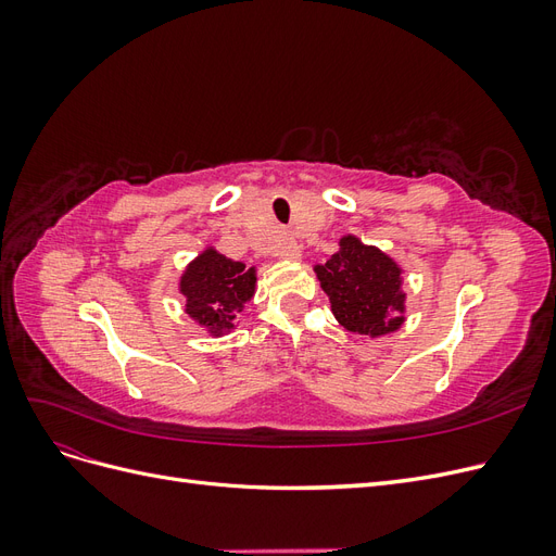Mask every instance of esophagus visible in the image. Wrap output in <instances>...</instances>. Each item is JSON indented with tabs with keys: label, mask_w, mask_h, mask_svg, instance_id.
Wrapping results in <instances>:
<instances>
[{
	"label": "esophagus",
	"mask_w": 556,
	"mask_h": 556,
	"mask_svg": "<svg viewBox=\"0 0 556 556\" xmlns=\"http://www.w3.org/2000/svg\"><path fill=\"white\" fill-rule=\"evenodd\" d=\"M278 255L282 257V260H292V262H296L299 257H301V245L294 241V239H282L280 241V245H278Z\"/></svg>",
	"instance_id": "34e87169"
}]
</instances>
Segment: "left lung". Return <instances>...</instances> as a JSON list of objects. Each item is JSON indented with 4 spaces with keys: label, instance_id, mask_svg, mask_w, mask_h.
<instances>
[{
    "label": "left lung",
    "instance_id": "1",
    "mask_svg": "<svg viewBox=\"0 0 556 556\" xmlns=\"http://www.w3.org/2000/svg\"><path fill=\"white\" fill-rule=\"evenodd\" d=\"M315 274L345 329L382 336L401 327V271L378 248L345 237L341 250L325 266H315Z\"/></svg>",
    "mask_w": 556,
    "mask_h": 556
}]
</instances>
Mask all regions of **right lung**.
<instances>
[{
  "instance_id": "1",
  "label": "right lung",
  "mask_w": 556,
  "mask_h": 556,
  "mask_svg": "<svg viewBox=\"0 0 556 556\" xmlns=\"http://www.w3.org/2000/svg\"><path fill=\"white\" fill-rule=\"evenodd\" d=\"M180 292L188 299L185 311L213 333L231 329L233 317L255 294V268L227 260L215 250L199 255L180 280Z\"/></svg>"
}]
</instances>
